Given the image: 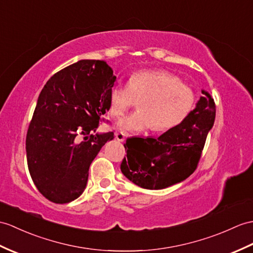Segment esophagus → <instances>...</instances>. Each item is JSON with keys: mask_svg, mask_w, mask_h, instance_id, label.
<instances>
[{"mask_svg": "<svg viewBox=\"0 0 253 253\" xmlns=\"http://www.w3.org/2000/svg\"><path fill=\"white\" fill-rule=\"evenodd\" d=\"M115 137H116L117 141H120V142H124L125 138H126V133L122 132V131H119V132L115 133Z\"/></svg>", "mask_w": 253, "mask_h": 253, "instance_id": "esophagus-1", "label": "esophagus"}]
</instances>
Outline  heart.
Returning <instances> with one entry per match:
<instances>
[{
	"label": "heart",
	"instance_id": "heart-1",
	"mask_svg": "<svg viewBox=\"0 0 253 253\" xmlns=\"http://www.w3.org/2000/svg\"><path fill=\"white\" fill-rule=\"evenodd\" d=\"M139 100L138 110L117 122L124 132H139L153 126L166 131L180 125L195 105V93L174 74L163 70H142L129 76L127 85H114L109 93V111L120 117Z\"/></svg>",
	"mask_w": 253,
	"mask_h": 253
}]
</instances>
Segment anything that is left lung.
Masks as SVG:
<instances>
[{"label": "left lung", "mask_w": 253, "mask_h": 253, "mask_svg": "<svg viewBox=\"0 0 253 253\" xmlns=\"http://www.w3.org/2000/svg\"><path fill=\"white\" fill-rule=\"evenodd\" d=\"M202 93L195 109L180 125L157 139H127V158L121 170L128 180L143 189L163 190L194 172L215 119L213 98L204 89Z\"/></svg>", "instance_id": "1"}]
</instances>
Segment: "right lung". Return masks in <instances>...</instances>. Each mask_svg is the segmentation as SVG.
Here are the masks:
<instances>
[{"label":"right lung","mask_w":253,"mask_h":253,"mask_svg":"<svg viewBox=\"0 0 253 253\" xmlns=\"http://www.w3.org/2000/svg\"><path fill=\"white\" fill-rule=\"evenodd\" d=\"M115 81L104 60H80L52 75L41 91L26 152L34 184L48 201L67 204L80 197L91 162L114 139L113 132L96 131Z\"/></svg>","instance_id":"obj_1"}]
</instances>
